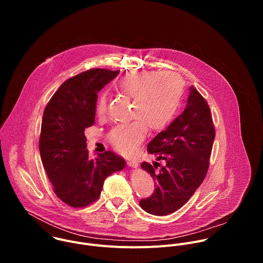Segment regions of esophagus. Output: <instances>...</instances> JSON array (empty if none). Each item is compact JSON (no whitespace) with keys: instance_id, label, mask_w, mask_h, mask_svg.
Returning a JSON list of instances; mask_svg holds the SVG:
<instances>
[{"instance_id":"esophagus-1","label":"esophagus","mask_w":263,"mask_h":263,"mask_svg":"<svg viewBox=\"0 0 263 263\" xmlns=\"http://www.w3.org/2000/svg\"><path fill=\"white\" fill-rule=\"evenodd\" d=\"M128 165L132 166V167H137L138 166V162L134 159H128Z\"/></svg>"}]
</instances>
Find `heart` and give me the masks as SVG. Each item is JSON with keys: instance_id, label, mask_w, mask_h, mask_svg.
<instances>
[{"instance_id": "b5f03b06", "label": "heart", "mask_w": 263, "mask_h": 263, "mask_svg": "<svg viewBox=\"0 0 263 263\" xmlns=\"http://www.w3.org/2000/svg\"><path fill=\"white\" fill-rule=\"evenodd\" d=\"M117 88L132 99L130 117L135 120L112 128L108 139L119 152L129 155L143 140L146 127L152 131H160L172 122L182 100L184 84L175 72L138 69L124 74ZM95 109L98 117L106 115L105 93L99 95Z\"/></svg>"}]
</instances>
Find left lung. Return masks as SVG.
<instances>
[{
	"mask_svg": "<svg viewBox=\"0 0 263 263\" xmlns=\"http://www.w3.org/2000/svg\"><path fill=\"white\" fill-rule=\"evenodd\" d=\"M184 111L166 130L147 144V152L164 160L161 166L142 162L141 167L155 181L151 197L141 199L140 207L154 215H166L180 209L204 181L215 128L207 101L194 87Z\"/></svg>",
	"mask_w": 263,
	"mask_h": 263,
	"instance_id": "1",
	"label": "left lung"
}]
</instances>
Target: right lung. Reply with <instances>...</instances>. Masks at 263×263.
Returning <instances> with one entry per match:
<instances>
[{"label": "right lung", "mask_w": 263, "mask_h": 263, "mask_svg": "<svg viewBox=\"0 0 263 263\" xmlns=\"http://www.w3.org/2000/svg\"><path fill=\"white\" fill-rule=\"evenodd\" d=\"M120 70L91 68L67 79L45 108L40 136L43 164L55 195L73 208L96 202L104 180L125 167L111 151L88 157L85 128L95 124L99 92Z\"/></svg>", "instance_id": "obj_1"}]
</instances>
